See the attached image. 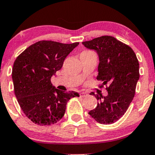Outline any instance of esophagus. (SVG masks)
I'll return each mask as SVG.
<instances>
[{"mask_svg": "<svg viewBox=\"0 0 155 155\" xmlns=\"http://www.w3.org/2000/svg\"><path fill=\"white\" fill-rule=\"evenodd\" d=\"M87 95H88L87 92H82L80 93V95H81V97H85V96H87Z\"/></svg>", "mask_w": 155, "mask_h": 155, "instance_id": "1", "label": "esophagus"}]
</instances>
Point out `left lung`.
Listing matches in <instances>:
<instances>
[{
  "label": "left lung",
  "mask_w": 155,
  "mask_h": 155,
  "mask_svg": "<svg viewBox=\"0 0 155 155\" xmlns=\"http://www.w3.org/2000/svg\"><path fill=\"white\" fill-rule=\"evenodd\" d=\"M82 44L97 52L99 58L97 79L109 84L108 95H95L97 106L89 114L101 124H112L124 114L132 102L139 79V63L129 46L110 35L84 41Z\"/></svg>",
  "instance_id": "1"
}]
</instances>
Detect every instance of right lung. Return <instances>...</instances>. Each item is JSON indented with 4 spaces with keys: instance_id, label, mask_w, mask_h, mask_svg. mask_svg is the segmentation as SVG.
Segmentation results:
<instances>
[{
    "instance_id": "1",
    "label": "right lung",
    "mask_w": 155,
    "mask_h": 155,
    "mask_svg": "<svg viewBox=\"0 0 155 155\" xmlns=\"http://www.w3.org/2000/svg\"><path fill=\"white\" fill-rule=\"evenodd\" d=\"M79 44L41 41L15 60L12 74L15 93L22 111L33 123L41 126L57 123L65 114L68 101L79 96L74 91L58 90L51 83V78Z\"/></svg>"
}]
</instances>
